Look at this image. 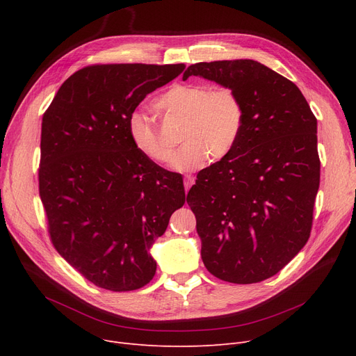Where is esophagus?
<instances>
[{"label":"esophagus","instance_id":"34e87169","mask_svg":"<svg viewBox=\"0 0 356 356\" xmlns=\"http://www.w3.org/2000/svg\"><path fill=\"white\" fill-rule=\"evenodd\" d=\"M193 181H195V177L192 175H186L184 176V189H186V192H188L192 188Z\"/></svg>","mask_w":356,"mask_h":356}]
</instances>
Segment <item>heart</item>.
Returning <instances> with one entry per match:
<instances>
[{
    "label": "heart",
    "mask_w": 356,
    "mask_h": 356,
    "mask_svg": "<svg viewBox=\"0 0 356 356\" xmlns=\"http://www.w3.org/2000/svg\"><path fill=\"white\" fill-rule=\"evenodd\" d=\"M154 106L167 117L183 118V144L172 160L177 170H195L207 163L209 156L215 160L228 156L244 128V105L238 93L228 86L211 89L204 83H176L156 99ZM128 134L134 147L149 161L164 164L170 160L172 145L143 112L129 115Z\"/></svg>",
    "instance_id": "obj_1"
}]
</instances>
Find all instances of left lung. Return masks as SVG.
<instances>
[{
	"label": "left lung",
	"instance_id": "8db88e82",
	"mask_svg": "<svg viewBox=\"0 0 356 356\" xmlns=\"http://www.w3.org/2000/svg\"><path fill=\"white\" fill-rule=\"evenodd\" d=\"M234 89L244 128L232 152L197 173L188 193L211 274L259 283L309 241L321 183L317 120L291 81L255 60L192 65L183 73Z\"/></svg>",
	"mask_w": 356,
	"mask_h": 356
}]
</instances>
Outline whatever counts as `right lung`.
Here are the masks:
<instances>
[{
    "instance_id": "add662e5",
    "label": "right lung",
    "mask_w": 356,
    "mask_h": 356,
    "mask_svg": "<svg viewBox=\"0 0 356 356\" xmlns=\"http://www.w3.org/2000/svg\"><path fill=\"white\" fill-rule=\"evenodd\" d=\"M184 65L108 63L74 72L43 114L39 193L53 247L88 282L144 287L148 250L186 202L183 177L134 147L128 120Z\"/></svg>"
}]
</instances>
